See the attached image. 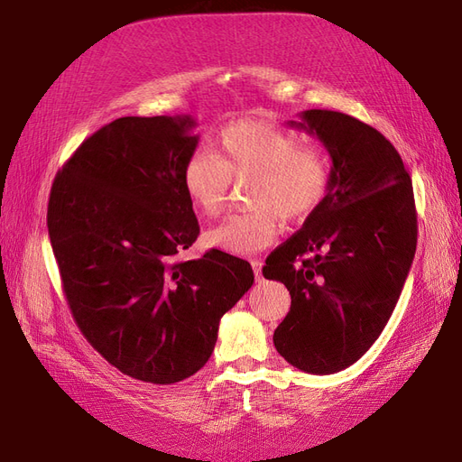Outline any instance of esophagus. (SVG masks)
I'll use <instances>...</instances> for the list:
<instances>
[{
  "label": "esophagus",
  "mask_w": 462,
  "mask_h": 462,
  "mask_svg": "<svg viewBox=\"0 0 462 462\" xmlns=\"http://www.w3.org/2000/svg\"><path fill=\"white\" fill-rule=\"evenodd\" d=\"M250 265H253V270H254V275H256V279L260 282L262 279V262L260 260H250Z\"/></svg>",
  "instance_id": "34e87169"
}]
</instances>
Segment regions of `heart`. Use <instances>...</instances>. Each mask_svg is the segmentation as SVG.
I'll return each mask as SVG.
<instances>
[{"label":"heart","instance_id":"b5f03b06","mask_svg":"<svg viewBox=\"0 0 462 462\" xmlns=\"http://www.w3.org/2000/svg\"><path fill=\"white\" fill-rule=\"evenodd\" d=\"M248 212L231 214L206 233V243L227 254H254L277 235L279 217L297 221L326 199L331 165L316 146H302L287 129L263 121L227 125L212 153L197 152L183 167V189L204 217L223 212L231 180L248 179Z\"/></svg>","mask_w":462,"mask_h":462}]
</instances>
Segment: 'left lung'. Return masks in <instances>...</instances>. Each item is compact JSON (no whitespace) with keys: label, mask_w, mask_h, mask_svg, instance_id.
<instances>
[{"label":"left lung","mask_w":462,"mask_h":462,"mask_svg":"<svg viewBox=\"0 0 462 462\" xmlns=\"http://www.w3.org/2000/svg\"><path fill=\"white\" fill-rule=\"evenodd\" d=\"M299 117L291 127L318 136L329 153V189L262 273L291 295L273 333L277 353L326 375L355 365L393 314L416 253V208L399 152L380 131L341 111Z\"/></svg>","instance_id":"8db88e82"}]
</instances>
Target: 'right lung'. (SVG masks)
Here are the masks:
<instances>
[{"mask_svg":"<svg viewBox=\"0 0 462 462\" xmlns=\"http://www.w3.org/2000/svg\"><path fill=\"white\" fill-rule=\"evenodd\" d=\"M190 116L121 117L82 143L53 180L48 231L77 326L134 380L175 383L212 356L219 319L253 287L246 260L209 250L183 189L199 146Z\"/></svg>","mask_w":462,"mask_h":462,"instance_id":"obj_1","label":"right lung"}]
</instances>
